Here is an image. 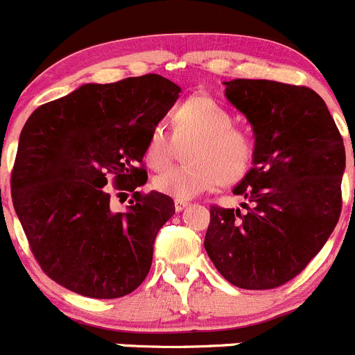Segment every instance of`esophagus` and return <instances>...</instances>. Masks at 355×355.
<instances>
[{
    "mask_svg": "<svg viewBox=\"0 0 355 355\" xmlns=\"http://www.w3.org/2000/svg\"><path fill=\"white\" fill-rule=\"evenodd\" d=\"M174 207H176L178 212H181V210H184L188 207V202L186 200H174Z\"/></svg>",
    "mask_w": 355,
    "mask_h": 355,
    "instance_id": "esophagus-1",
    "label": "esophagus"
}]
</instances>
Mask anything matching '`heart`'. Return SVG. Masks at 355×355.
I'll return each mask as SVG.
<instances>
[{"label":"heart","instance_id":"1","mask_svg":"<svg viewBox=\"0 0 355 355\" xmlns=\"http://www.w3.org/2000/svg\"><path fill=\"white\" fill-rule=\"evenodd\" d=\"M173 125L176 140L164 125L150 131L145 145L146 164L155 171L166 169L176 155V141L195 139L188 152L191 164L173 167L153 179L160 193L188 200L245 176L254 159V139L247 131L234 128V117L223 105L212 98H189L176 108Z\"/></svg>","mask_w":355,"mask_h":355}]
</instances>
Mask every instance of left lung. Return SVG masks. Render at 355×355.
<instances>
[{"label": "left lung", "mask_w": 355, "mask_h": 355, "mask_svg": "<svg viewBox=\"0 0 355 355\" xmlns=\"http://www.w3.org/2000/svg\"><path fill=\"white\" fill-rule=\"evenodd\" d=\"M224 86L254 129V167L233 189L247 198L245 212L210 207L203 245L231 285L271 290L304 271L335 230L345 146L311 87L266 79Z\"/></svg>", "instance_id": "1"}]
</instances>
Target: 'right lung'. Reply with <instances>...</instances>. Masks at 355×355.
<instances>
[{"mask_svg":"<svg viewBox=\"0 0 355 355\" xmlns=\"http://www.w3.org/2000/svg\"><path fill=\"white\" fill-rule=\"evenodd\" d=\"M179 93L159 73L84 84L27 119L12 173L13 207L34 257L58 285L119 298L145 282L157 233L176 209L164 193L136 189L148 179L141 162L150 131ZM110 175L116 189L133 191L124 213L110 205Z\"/></svg>","mask_w":355,"mask_h":355,"instance_id":"add662e5","label":"right lung"}]
</instances>
